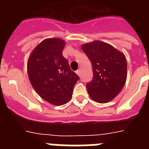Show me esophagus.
I'll return each instance as SVG.
<instances>
[{"label": "esophagus", "mask_w": 149, "mask_h": 149, "mask_svg": "<svg viewBox=\"0 0 149 149\" xmlns=\"http://www.w3.org/2000/svg\"><path fill=\"white\" fill-rule=\"evenodd\" d=\"M76 74H77V75L78 76H81V69H78V70L77 71V72H76Z\"/></svg>", "instance_id": "1"}]
</instances>
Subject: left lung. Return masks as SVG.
<instances>
[{
    "instance_id": "obj_1",
    "label": "left lung",
    "mask_w": 149,
    "mask_h": 149,
    "mask_svg": "<svg viewBox=\"0 0 149 149\" xmlns=\"http://www.w3.org/2000/svg\"><path fill=\"white\" fill-rule=\"evenodd\" d=\"M93 65V78L86 84L90 98L98 103H107L119 95L127 79V61L122 52L101 41L81 46Z\"/></svg>"
}]
</instances>
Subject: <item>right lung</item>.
Listing matches in <instances>:
<instances>
[{"mask_svg":"<svg viewBox=\"0 0 149 149\" xmlns=\"http://www.w3.org/2000/svg\"><path fill=\"white\" fill-rule=\"evenodd\" d=\"M65 45V41L59 38L44 39L27 60V74L33 88L42 99L55 106L72 99L79 79L62 54Z\"/></svg>","mask_w":149,"mask_h":149,"instance_id":"1","label":"right lung"}]
</instances>
